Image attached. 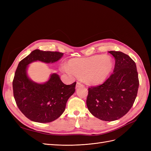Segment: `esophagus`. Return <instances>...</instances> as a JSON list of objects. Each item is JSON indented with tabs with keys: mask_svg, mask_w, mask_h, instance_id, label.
Wrapping results in <instances>:
<instances>
[{
	"mask_svg": "<svg viewBox=\"0 0 151 151\" xmlns=\"http://www.w3.org/2000/svg\"><path fill=\"white\" fill-rule=\"evenodd\" d=\"M82 86H84V85L82 84L81 82L77 81L76 84V88H79V87H82Z\"/></svg>",
	"mask_w": 151,
	"mask_h": 151,
	"instance_id": "34e87169",
	"label": "esophagus"
}]
</instances>
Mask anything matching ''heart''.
Masks as SVG:
<instances>
[{"mask_svg":"<svg viewBox=\"0 0 151 151\" xmlns=\"http://www.w3.org/2000/svg\"><path fill=\"white\" fill-rule=\"evenodd\" d=\"M113 62L108 55H94L90 57L74 58L68 62V67L62 69L84 77L89 83L101 84L106 80L112 70Z\"/></svg>","mask_w":151,"mask_h":151,"instance_id":"1","label":"heart"}]
</instances>
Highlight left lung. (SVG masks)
Returning <instances> with one entry per match:
<instances>
[{"instance_id":"obj_1","label":"left lung","mask_w":151,"mask_h":151,"mask_svg":"<svg viewBox=\"0 0 151 151\" xmlns=\"http://www.w3.org/2000/svg\"><path fill=\"white\" fill-rule=\"evenodd\" d=\"M115 57L113 72L102 84L88 88L87 106L93 116L115 121L127 114L135 100L139 86L135 62L128 55L109 51Z\"/></svg>"}]
</instances>
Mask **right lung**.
<instances>
[{
  "label": "right lung",
  "instance_id": "add662e5",
  "mask_svg": "<svg viewBox=\"0 0 151 151\" xmlns=\"http://www.w3.org/2000/svg\"><path fill=\"white\" fill-rule=\"evenodd\" d=\"M63 55L59 52L35 50L18 64L12 81L14 97L17 107L28 119L51 122L65 111L68 99L75 92L76 82L66 85L57 74H53L48 82L40 84L31 81L26 74V68L32 62L53 63Z\"/></svg>",
  "mask_w": 151,
  "mask_h": 151
}]
</instances>
